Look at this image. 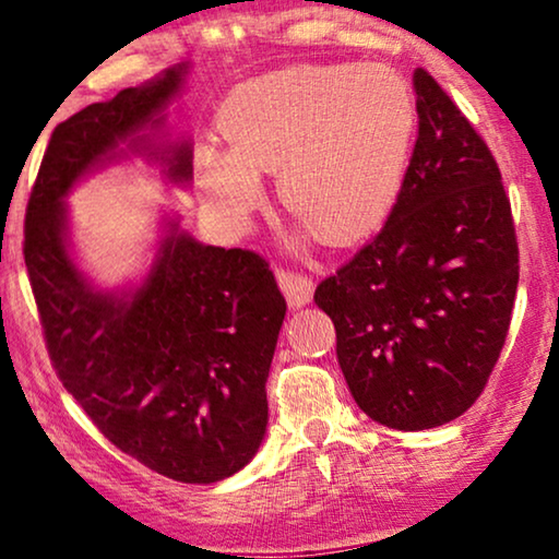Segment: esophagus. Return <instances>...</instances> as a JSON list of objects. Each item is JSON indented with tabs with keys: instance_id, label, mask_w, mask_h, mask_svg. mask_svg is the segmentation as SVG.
<instances>
[{
	"instance_id": "esophagus-1",
	"label": "esophagus",
	"mask_w": 559,
	"mask_h": 559,
	"mask_svg": "<svg viewBox=\"0 0 559 559\" xmlns=\"http://www.w3.org/2000/svg\"><path fill=\"white\" fill-rule=\"evenodd\" d=\"M275 278H278V286L286 296L288 307H294V309L307 307V304L311 301V296H314V281H311L309 275L284 271V267H281V271L275 273Z\"/></svg>"
}]
</instances>
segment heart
Listing matches in <instances>:
<instances>
[{
  "mask_svg": "<svg viewBox=\"0 0 559 559\" xmlns=\"http://www.w3.org/2000/svg\"><path fill=\"white\" fill-rule=\"evenodd\" d=\"M229 147L197 155L214 212L245 222L278 170L286 210L324 242H353L389 217L412 158L416 107L385 66H294L235 86L219 109Z\"/></svg>",
  "mask_w": 559,
  "mask_h": 559,
  "instance_id": "1",
  "label": "heart"
}]
</instances>
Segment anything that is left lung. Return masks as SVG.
<instances>
[{
    "label": "left lung",
    "mask_w": 559,
    "mask_h": 559,
    "mask_svg": "<svg viewBox=\"0 0 559 559\" xmlns=\"http://www.w3.org/2000/svg\"><path fill=\"white\" fill-rule=\"evenodd\" d=\"M416 138L381 233L317 286L355 404L401 431L475 404L509 332L519 284L511 204L488 145L424 69Z\"/></svg>",
    "instance_id": "obj_1"
}]
</instances>
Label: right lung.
Here are the masks:
<instances>
[{
  "label": "right lung",
  "mask_w": 559,
  "mask_h": 559,
  "mask_svg": "<svg viewBox=\"0 0 559 559\" xmlns=\"http://www.w3.org/2000/svg\"><path fill=\"white\" fill-rule=\"evenodd\" d=\"M189 73L176 63L58 124L29 193L25 265L56 373L102 435L166 478L217 483L265 437L286 317L273 271L250 250L199 242L168 214L143 278L102 288L76 263L66 206L81 178L128 158L191 183V140L168 132Z\"/></svg>",
  "instance_id": "1"
}]
</instances>
